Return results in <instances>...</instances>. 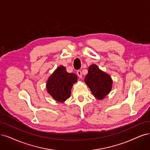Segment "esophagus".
I'll return each instance as SVG.
<instances>
[{
	"label": "esophagus",
	"mask_w": 150,
	"mask_h": 150,
	"mask_svg": "<svg viewBox=\"0 0 150 150\" xmlns=\"http://www.w3.org/2000/svg\"><path fill=\"white\" fill-rule=\"evenodd\" d=\"M76 74H77V75H78L80 79L82 78V74H81V71L80 70H78V71H77Z\"/></svg>",
	"instance_id": "obj_1"
}]
</instances>
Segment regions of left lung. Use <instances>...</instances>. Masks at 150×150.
<instances>
[{"mask_svg":"<svg viewBox=\"0 0 150 150\" xmlns=\"http://www.w3.org/2000/svg\"><path fill=\"white\" fill-rule=\"evenodd\" d=\"M84 81L94 96L99 100L103 99L110 92L113 83L110 76L99 69L95 64L89 67Z\"/></svg>","mask_w":150,"mask_h":150,"instance_id":"left-lung-1","label":"left lung"}]
</instances>
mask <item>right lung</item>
<instances>
[{
	"instance_id": "right-lung-1",
	"label": "right lung",
	"mask_w": 150,
	"mask_h": 150,
	"mask_svg": "<svg viewBox=\"0 0 150 150\" xmlns=\"http://www.w3.org/2000/svg\"><path fill=\"white\" fill-rule=\"evenodd\" d=\"M77 80L78 76L76 74L68 73L65 67L60 65L48 78L47 91L54 100L64 103L70 97L72 86Z\"/></svg>"
}]
</instances>
